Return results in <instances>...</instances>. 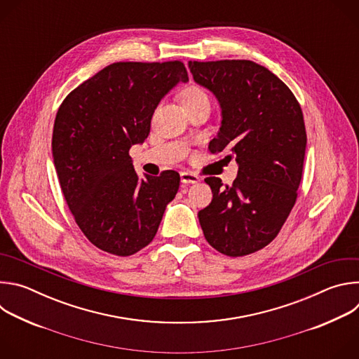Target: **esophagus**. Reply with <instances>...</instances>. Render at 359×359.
<instances>
[{
  "label": "esophagus",
  "instance_id": "obj_1",
  "mask_svg": "<svg viewBox=\"0 0 359 359\" xmlns=\"http://www.w3.org/2000/svg\"><path fill=\"white\" fill-rule=\"evenodd\" d=\"M180 180H182V183H184V184H193V183H197V182H200V177L196 175V173H191V172H180Z\"/></svg>",
  "mask_w": 359,
  "mask_h": 359
}]
</instances>
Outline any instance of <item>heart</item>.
<instances>
[{
    "label": "heart",
    "instance_id": "b5f03b06",
    "mask_svg": "<svg viewBox=\"0 0 359 359\" xmlns=\"http://www.w3.org/2000/svg\"><path fill=\"white\" fill-rule=\"evenodd\" d=\"M180 97H182V104L186 107V105L193 104V102H196V100L208 97V95H206V92L201 90L197 86H187L186 89H183Z\"/></svg>",
    "mask_w": 359,
    "mask_h": 359
}]
</instances>
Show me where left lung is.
<instances>
[{
  "label": "left lung",
  "instance_id": "obj_1",
  "mask_svg": "<svg viewBox=\"0 0 359 359\" xmlns=\"http://www.w3.org/2000/svg\"><path fill=\"white\" fill-rule=\"evenodd\" d=\"M189 68L222 108L209 150H227V162L238 165L231 186L204 179L213 198L198 222L213 248L241 257L270 244L294 208L306 146L302 111L290 88L252 61H189Z\"/></svg>",
  "mask_w": 359,
  "mask_h": 359
}]
</instances>
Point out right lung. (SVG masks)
Returning a JSON list of instances; mask_svg holds the SVG:
<instances>
[{
    "label": "right lung",
    "instance_id": "right-lung-1",
    "mask_svg": "<svg viewBox=\"0 0 359 359\" xmlns=\"http://www.w3.org/2000/svg\"><path fill=\"white\" fill-rule=\"evenodd\" d=\"M180 61L115 62L75 88L61 104L53 156L72 216L97 248L128 257L156 236L180 176L139 179L129 156L143 143L161 99L187 82Z\"/></svg>",
    "mask_w": 359,
    "mask_h": 359
}]
</instances>
